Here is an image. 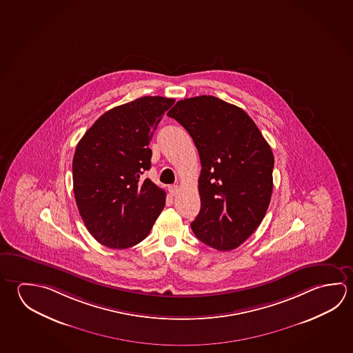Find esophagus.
Segmentation results:
<instances>
[{
    "instance_id": "obj_1",
    "label": "esophagus",
    "mask_w": 353,
    "mask_h": 353,
    "mask_svg": "<svg viewBox=\"0 0 353 353\" xmlns=\"http://www.w3.org/2000/svg\"><path fill=\"white\" fill-rule=\"evenodd\" d=\"M179 187L177 185H168V191L170 193L174 196V194H177V192H179Z\"/></svg>"
}]
</instances>
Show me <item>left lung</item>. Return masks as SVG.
Listing matches in <instances>:
<instances>
[{
	"instance_id": "1",
	"label": "left lung",
	"mask_w": 353,
	"mask_h": 353,
	"mask_svg": "<svg viewBox=\"0 0 353 353\" xmlns=\"http://www.w3.org/2000/svg\"><path fill=\"white\" fill-rule=\"evenodd\" d=\"M168 115L188 131L201 159V210L192 230L216 250H233L270 203L272 149L247 112L212 95L179 100Z\"/></svg>"
}]
</instances>
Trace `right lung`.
Segmentation results:
<instances>
[{
  "label": "right lung",
  "instance_id": "add662e5",
  "mask_svg": "<svg viewBox=\"0 0 353 353\" xmlns=\"http://www.w3.org/2000/svg\"><path fill=\"white\" fill-rule=\"evenodd\" d=\"M174 99L143 97L103 114L77 145L75 202L100 244L125 249L143 241L160 216L166 192L143 179L156 126Z\"/></svg>",
  "mask_w": 353,
  "mask_h": 353
}]
</instances>
